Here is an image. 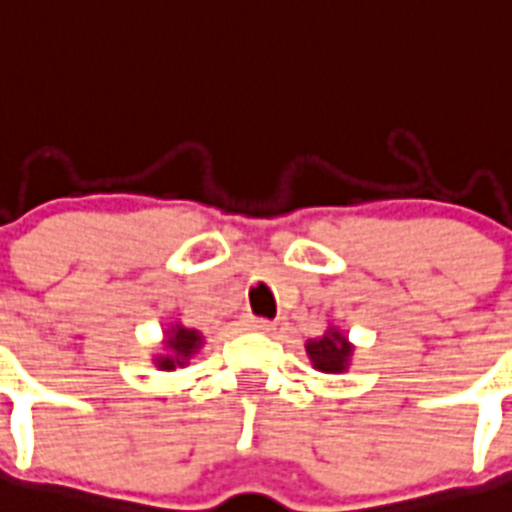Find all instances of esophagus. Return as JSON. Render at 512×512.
Masks as SVG:
<instances>
[{"label": "esophagus", "mask_w": 512, "mask_h": 512, "mask_svg": "<svg viewBox=\"0 0 512 512\" xmlns=\"http://www.w3.org/2000/svg\"><path fill=\"white\" fill-rule=\"evenodd\" d=\"M247 327L255 332H268V330H273V322L265 317H247Z\"/></svg>", "instance_id": "34e87169"}]
</instances>
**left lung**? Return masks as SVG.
<instances>
[{"mask_svg":"<svg viewBox=\"0 0 512 512\" xmlns=\"http://www.w3.org/2000/svg\"><path fill=\"white\" fill-rule=\"evenodd\" d=\"M306 353H309L314 368L324 373H340L348 368V358L353 353V348L348 345V340L340 335V332H327L319 340L306 342Z\"/></svg>","mask_w":512,"mask_h":512,"instance_id":"left-lung-1","label":"left lung"}]
</instances>
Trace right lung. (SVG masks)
I'll list each match as a JSON object with an SVG mask.
<instances>
[{
	"label": "right lung",
	"instance_id": "obj_1",
	"mask_svg": "<svg viewBox=\"0 0 512 512\" xmlns=\"http://www.w3.org/2000/svg\"><path fill=\"white\" fill-rule=\"evenodd\" d=\"M201 345H203L201 332L185 330V327H175V330L170 332V340H167V348L172 350V355L159 358L157 366L167 368V371H172L175 366H185V361H188L190 355L201 348Z\"/></svg>",
	"mask_w": 512,
	"mask_h": 512
}]
</instances>
